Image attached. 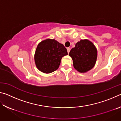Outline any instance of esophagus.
<instances>
[{
  "label": "esophagus",
  "instance_id": "1",
  "mask_svg": "<svg viewBox=\"0 0 121 121\" xmlns=\"http://www.w3.org/2000/svg\"><path fill=\"white\" fill-rule=\"evenodd\" d=\"M67 52H68V53H69V52H70V48H67Z\"/></svg>",
  "mask_w": 121,
  "mask_h": 121
}]
</instances>
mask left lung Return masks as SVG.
<instances>
[{
    "instance_id": "obj_1",
    "label": "left lung",
    "mask_w": 121,
    "mask_h": 121,
    "mask_svg": "<svg viewBox=\"0 0 121 121\" xmlns=\"http://www.w3.org/2000/svg\"><path fill=\"white\" fill-rule=\"evenodd\" d=\"M73 60L74 68L85 73L93 68L97 58V50L92 43L87 39L77 42L69 54Z\"/></svg>"
}]
</instances>
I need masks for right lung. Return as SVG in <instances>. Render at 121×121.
Returning a JSON list of instances; mask_svg holds the SVG:
<instances>
[{"label":"right lung","instance_id":"add662e5","mask_svg":"<svg viewBox=\"0 0 121 121\" xmlns=\"http://www.w3.org/2000/svg\"><path fill=\"white\" fill-rule=\"evenodd\" d=\"M67 54V49L63 44L55 39H47L37 47L35 61L39 70L49 73L59 68L61 59Z\"/></svg>","mask_w":121,"mask_h":121}]
</instances>
